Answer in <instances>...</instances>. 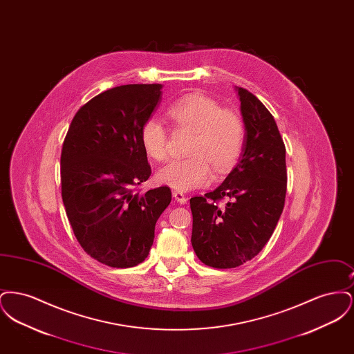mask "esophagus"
Instances as JSON below:
<instances>
[{"instance_id":"1","label":"esophagus","mask_w":354,"mask_h":354,"mask_svg":"<svg viewBox=\"0 0 354 354\" xmlns=\"http://www.w3.org/2000/svg\"><path fill=\"white\" fill-rule=\"evenodd\" d=\"M172 196L175 198V201L180 204H185L187 203V198H185V194L180 192V191H174L172 192Z\"/></svg>"}]
</instances>
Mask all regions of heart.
<instances>
[{
    "label": "heart",
    "mask_w": 354,
    "mask_h": 354,
    "mask_svg": "<svg viewBox=\"0 0 354 354\" xmlns=\"http://www.w3.org/2000/svg\"><path fill=\"white\" fill-rule=\"evenodd\" d=\"M169 118L180 127L194 133L188 147L191 158L172 160L156 172V182L185 192L208 185L212 171L223 175L234 169L245 145V123L232 110H224L219 102L189 94L174 103ZM143 150L155 160L167 158L169 134L158 119H147L140 129Z\"/></svg>",
    "instance_id": "1"
}]
</instances>
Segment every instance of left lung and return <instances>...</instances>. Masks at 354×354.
I'll return each instance as SVG.
<instances>
[{
  "label": "left lung",
  "mask_w": 354,
  "mask_h": 354,
  "mask_svg": "<svg viewBox=\"0 0 354 354\" xmlns=\"http://www.w3.org/2000/svg\"><path fill=\"white\" fill-rule=\"evenodd\" d=\"M236 90L247 130L241 158L216 189L189 199L194 251L205 266L219 270L257 256L286 203V145L277 124L252 93Z\"/></svg>",
  "instance_id": "8db88e82"
}]
</instances>
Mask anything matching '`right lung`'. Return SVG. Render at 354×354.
Segmentation results:
<instances>
[{
  "label": "right lung",
  "mask_w": 354,
  "mask_h": 354,
  "mask_svg": "<svg viewBox=\"0 0 354 354\" xmlns=\"http://www.w3.org/2000/svg\"><path fill=\"white\" fill-rule=\"evenodd\" d=\"M162 84H123L84 104L61 152V191L70 225L84 252L113 268L142 263L156 220L169 207L167 185L145 194L151 175L140 129L160 101Z\"/></svg>",
  "instance_id": "1"
}]
</instances>
